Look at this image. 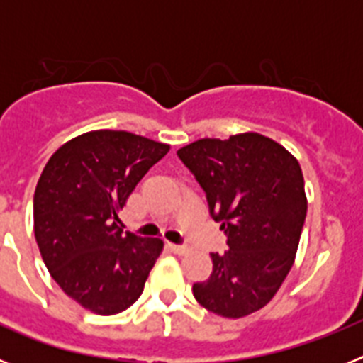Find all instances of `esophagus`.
I'll list each match as a JSON object with an SVG mask.
<instances>
[{
  "instance_id": "1",
  "label": "esophagus",
  "mask_w": 363,
  "mask_h": 363,
  "mask_svg": "<svg viewBox=\"0 0 363 363\" xmlns=\"http://www.w3.org/2000/svg\"><path fill=\"white\" fill-rule=\"evenodd\" d=\"M171 251L178 256H184L189 252V247L185 245H176V243H171Z\"/></svg>"
}]
</instances>
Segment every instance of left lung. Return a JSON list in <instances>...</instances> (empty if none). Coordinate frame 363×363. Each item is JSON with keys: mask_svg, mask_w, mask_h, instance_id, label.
<instances>
[{"mask_svg": "<svg viewBox=\"0 0 363 363\" xmlns=\"http://www.w3.org/2000/svg\"><path fill=\"white\" fill-rule=\"evenodd\" d=\"M178 156L207 194L229 245L225 255H211L213 272L192 285V294L223 318L256 313L278 293L296 258L307 214L300 163L258 133L201 138Z\"/></svg>", "mask_w": 363, "mask_h": 363, "instance_id": "left-lung-1", "label": "left lung"}]
</instances>
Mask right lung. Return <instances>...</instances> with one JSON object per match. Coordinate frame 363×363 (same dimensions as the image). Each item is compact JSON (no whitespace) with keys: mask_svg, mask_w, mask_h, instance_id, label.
I'll return each mask as SVG.
<instances>
[{"mask_svg":"<svg viewBox=\"0 0 363 363\" xmlns=\"http://www.w3.org/2000/svg\"><path fill=\"white\" fill-rule=\"evenodd\" d=\"M171 145L127 130H91L63 143L34 192V234L50 277L83 309L108 316L142 296L160 238L123 230L118 214Z\"/></svg>","mask_w":363,"mask_h":363,"instance_id":"obj_1","label":"right lung"}]
</instances>
